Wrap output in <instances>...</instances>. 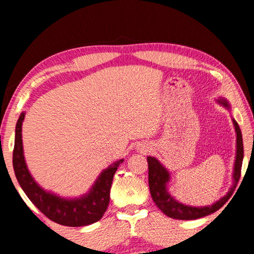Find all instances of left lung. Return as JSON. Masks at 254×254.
Here are the masks:
<instances>
[{"mask_svg": "<svg viewBox=\"0 0 254 254\" xmlns=\"http://www.w3.org/2000/svg\"><path fill=\"white\" fill-rule=\"evenodd\" d=\"M218 104L224 106L225 109L230 110L229 102L224 98L217 100ZM233 124L236 133V154L234 161V169H233V186L230 188L225 196H223L221 199L215 201L214 204L208 206H201V207H196V206H189L179 203L176 200L173 196L168 192L167 185L170 182V174L162 163L154 157H148V166H149V188L151 192V197L154 203L158 206V208L161 210L167 216L175 220H196L207 215L212 214L216 210L220 209L224 205L230 197L233 194L235 186L241 176V167H242L243 161V140L242 133H241L240 127L238 122L233 119Z\"/></svg>", "mask_w": 254, "mask_h": 254, "instance_id": "8db88e82", "label": "left lung"}]
</instances>
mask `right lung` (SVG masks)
Listing matches in <instances>:
<instances>
[{"mask_svg": "<svg viewBox=\"0 0 254 254\" xmlns=\"http://www.w3.org/2000/svg\"><path fill=\"white\" fill-rule=\"evenodd\" d=\"M22 112L16 122L13 149V168L15 177L29 199L49 220L65 226H85L100 221L110 203V190L118 167L124 159L112 163L98 176L88 192L75 198H64L47 191L37 184L30 174L24 160L22 145Z\"/></svg>", "mask_w": 254, "mask_h": 254, "instance_id": "1", "label": "right lung"}]
</instances>
